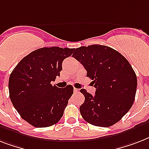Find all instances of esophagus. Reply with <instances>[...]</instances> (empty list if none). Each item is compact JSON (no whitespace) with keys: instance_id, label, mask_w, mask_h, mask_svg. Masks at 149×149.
<instances>
[{"instance_id":"1","label":"esophagus","mask_w":149,"mask_h":149,"mask_svg":"<svg viewBox=\"0 0 149 149\" xmlns=\"http://www.w3.org/2000/svg\"><path fill=\"white\" fill-rule=\"evenodd\" d=\"M73 91H74L75 93H78V92H79V90H78V89H77V88H74V89H73Z\"/></svg>"}]
</instances>
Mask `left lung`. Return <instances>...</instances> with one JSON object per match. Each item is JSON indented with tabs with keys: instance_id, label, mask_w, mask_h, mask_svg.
Returning <instances> with one entry per match:
<instances>
[{
	"instance_id": "left-lung-1",
	"label": "left lung",
	"mask_w": 149,
	"mask_h": 149,
	"mask_svg": "<svg viewBox=\"0 0 149 149\" xmlns=\"http://www.w3.org/2000/svg\"><path fill=\"white\" fill-rule=\"evenodd\" d=\"M72 57L80 62L96 88L95 95L80 90L85 101L79 107L86 122L107 127L128 112L135 98L137 77L129 62L120 52L106 45L77 48Z\"/></svg>"
}]
</instances>
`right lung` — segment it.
Segmentation results:
<instances>
[{"mask_svg": "<svg viewBox=\"0 0 149 149\" xmlns=\"http://www.w3.org/2000/svg\"><path fill=\"white\" fill-rule=\"evenodd\" d=\"M74 49L44 47L22 58L9 77L10 99L22 119L36 127H49L63 117L73 87L52 86L62 63Z\"/></svg>", "mask_w": 149, "mask_h": 149, "instance_id": "1", "label": "right lung"}]
</instances>
